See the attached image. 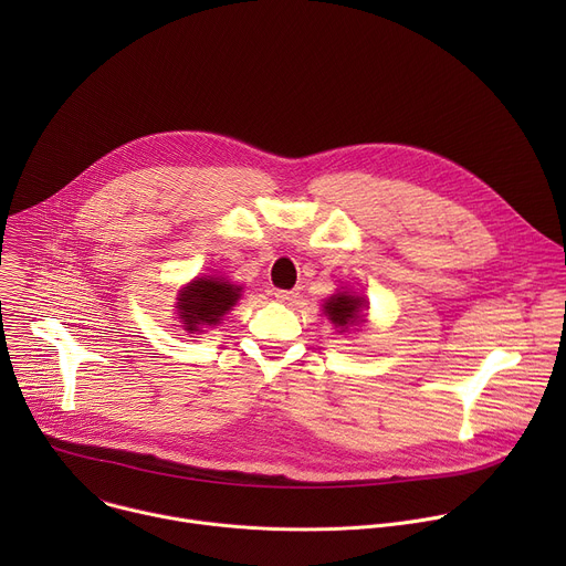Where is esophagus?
<instances>
[{"label": "esophagus", "mask_w": 566, "mask_h": 566, "mask_svg": "<svg viewBox=\"0 0 566 566\" xmlns=\"http://www.w3.org/2000/svg\"><path fill=\"white\" fill-rule=\"evenodd\" d=\"M297 295H300V293H297V289H293V291H275V297H277V302H284V304L293 302Z\"/></svg>", "instance_id": "esophagus-1"}]
</instances>
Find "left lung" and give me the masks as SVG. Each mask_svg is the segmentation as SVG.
Here are the masks:
<instances>
[{
  "instance_id": "obj_1",
  "label": "left lung",
  "mask_w": 566,
  "mask_h": 566,
  "mask_svg": "<svg viewBox=\"0 0 566 566\" xmlns=\"http://www.w3.org/2000/svg\"><path fill=\"white\" fill-rule=\"evenodd\" d=\"M365 308H369L367 300L360 295L347 293V291H340L325 302V315L334 322L336 329H340V332H345L354 325H363Z\"/></svg>"
}]
</instances>
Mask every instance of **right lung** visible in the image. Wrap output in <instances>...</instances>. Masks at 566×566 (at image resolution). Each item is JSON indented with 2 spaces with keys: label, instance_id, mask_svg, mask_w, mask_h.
Here are the masks:
<instances>
[{
  "label": "right lung",
  "instance_id": "obj_1",
  "mask_svg": "<svg viewBox=\"0 0 566 566\" xmlns=\"http://www.w3.org/2000/svg\"><path fill=\"white\" fill-rule=\"evenodd\" d=\"M241 286L223 277H195L179 291L177 313L188 334H201L206 327H217L223 315L237 304Z\"/></svg>",
  "mask_w": 566,
  "mask_h": 566
}]
</instances>
